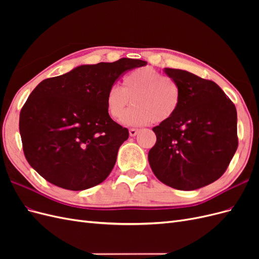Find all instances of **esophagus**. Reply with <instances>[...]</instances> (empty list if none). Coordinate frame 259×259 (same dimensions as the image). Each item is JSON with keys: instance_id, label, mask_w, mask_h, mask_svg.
I'll list each match as a JSON object with an SVG mask.
<instances>
[{"instance_id": "1", "label": "esophagus", "mask_w": 259, "mask_h": 259, "mask_svg": "<svg viewBox=\"0 0 259 259\" xmlns=\"http://www.w3.org/2000/svg\"><path fill=\"white\" fill-rule=\"evenodd\" d=\"M138 130H136V128H131L130 130V136H132V137H135L137 134H138Z\"/></svg>"}]
</instances>
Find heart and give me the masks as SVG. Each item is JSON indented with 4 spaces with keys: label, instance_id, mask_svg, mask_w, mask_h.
I'll use <instances>...</instances> for the list:
<instances>
[{
    "label": "heart",
    "instance_id": "obj_1",
    "mask_svg": "<svg viewBox=\"0 0 259 259\" xmlns=\"http://www.w3.org/2000/svg\"><path fill=\"white\" fill-rule=\"evenodd\" d=\"M135 105L125 114L130 99ZM182 100L178 84L151 67L134 70L124 76L123 88L113 84L106 93L108 112L127 126L163 123L175 115Z\"/></svg>",
    "mask_w": 259,
    "mask_h": 259
}]
</instances>
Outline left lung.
I'll return each instance as SVG.
<instances>
[{
	"instance_id": "obj_1",
	"label": "left lung",
	"mask_w": 259,
	"mask_h": 259,
	"mask_svg": "<svg viewBox=\"0 0 259 259\" xmlns=\"http://www.w3.org/2000/svg\"><path fill=\"white\" fill-rule=\"evenodd\" d=\"M164 72L178 84L182 100L170 120L152 128L149 164L163 184L195 190L221 177L236 153L237 109L215 82L186 70Z\"/></svg>"
}]
</instances>
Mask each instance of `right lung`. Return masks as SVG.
Listing matches in <instances>:
<instances>
[{
    "label": "right lung",
    "mask_w": 259,
    "mask_h": 259,
    "mask_svg": "<svg viewBox=\"0 0 259 259\" xmlns=\"http://www.w3.org/2000/svg\"><path fill=\"white\" fill-rule=\"evenodd\" d=\"M146 65L131 58L82 65L38 84L19 116L23 153L31 167L68 190L103 183L128 138L127 128L109 115L106 93L125 71Z\"/></svg>",
    "instance_id": "obj_1"
}]
</instances>
